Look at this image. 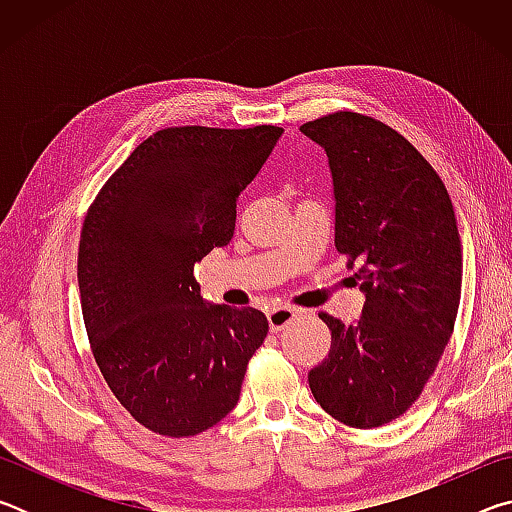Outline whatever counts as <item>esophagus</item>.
<instances>
[{
	"instance_id": "34e87169",
	"label": "esophagus",
	"mask_w": 512,
	"mask_h": 512,
	"mask_svg": "<svg viewBox=\"0 0 512 512\" xmlns=\"http://www.w3.org/2000/svg\"><path fill=\"white\" fill-rule=\"evenodd\" d=\"M268 318V327H271V332H282L284 327H287L289 323H293V318H296V311H293L291 307H275L266 314Z\"/></svg>"
}]
</instances>
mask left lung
Listing matches in <instances>:
<instances>
[{
	"label": "left lung",
	"instance_id": "obj_1",
	"mask_svg": "<svg viewBox=\"0 0 512 512\" xmlns=\"http://www.w3.org/2000/svg\"><path fill=\"white\" fill-rule=\"evenodd\" d=\"M327 153L334 244L359 264L361 318L329 314V354L309 370L316 402L343 424L375 429L411 409L454 332L463 250L443 180L391 126L334 112L300 126Z\"/></svg>",
	"mask_w": 512,
	"mask_h": 512
}]
</instances>
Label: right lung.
Here are the masks:
<instances>
[{
  "mask_svg": "<svg viewBox=\"0 0 512 512\" xmlns=\"http://www.w3.org/2000/svg\"><path fill=\"white\" fill-rule=\"evenodd\" d=\"M280 126L162 128L112 173L85 214L79 289L90 348L119 404L187 438L235 409L268 320L210 305L194 264L235 232L237 198Z\"/></svg>",
  "mask_w": 512,
  "mask_h": 512,
  "instance_id": "right-lung-1",
  "label": "right lung"
}]
</instances>
